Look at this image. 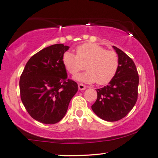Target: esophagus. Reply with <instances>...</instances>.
Masks as SVG:
<instances>
[{"mask_svg": "<svg viewBox=\"0 0 158 158\" xmlns=\"http://www.w3.org/2000/svg\"><path fill=\"white\" fill-rule=\"evenodd\" d=\"M78 88H79V90H85V88H87V86H85V85H83V84H79V85H78Z\"/></svg>", "mask_w": 158, "mask_h": 158, "instance_id": "esophagus-1", "label": "esophagus"}]
</instances>
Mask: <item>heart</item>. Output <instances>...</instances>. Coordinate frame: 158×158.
Instances as JSON below:
<instances>
[{
	"label": "heart",
	"instance_id": "b5f03b06",
	"mask_svg": "<svg viewBox=\"0 0 158 158\" xmlns=\"http://www.w3.org/2000/svg\"><path fill=\"white\" fill-rule=\"evenodd\" d=\"M77 55L65 52L62 64L70 75L75 76L84 68L87 71L75 77L77 81L104 85L110 82L117 75L119 67V56L116 52L107 50L96 43H85L77 48Z\"/></svg>",
	"mask_w": 158,
	"mask_h": 158
}]
</instances>
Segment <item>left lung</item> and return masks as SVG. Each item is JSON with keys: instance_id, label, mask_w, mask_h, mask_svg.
<instances>
[{"instance_id": "left-lung-1", "label": "left lung", "mask_w": 158, "mask_h": 158, "mask_svg": "<svg viewBox=\"0 0 158 158\" xmlns=\"http://www.w3.org/2000/svg\"><path fill=\"white\" fill-rule=\"evenodd\" d=\"M119 67L107 86L97 89V99L91 106L99 118L114 122L123 119L135 106L138 96L139 76L133 60L117 47Z\"/></svg>"}]
</instances>
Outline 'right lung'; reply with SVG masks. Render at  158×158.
Segmentation results:
<instances>
[{
    "label": "right lung",
    "instance_id": "right-lung-1",
    "mask_svg": "<svg viewBox=\"0 0 158 158\" xmlns=\"http://www.w3.org/2000/svg\"><path fill=\"white\" fill-rule=\"evenodd\" d=\"M69 49L63 44L45 48L25 65L19 86L21 99L28 114L44 124H55L64 117L78 85L68 79L62 56Z\"/></svg>",
    "mask_w": 158,
    "mask_h": 158
}]
</instances>
